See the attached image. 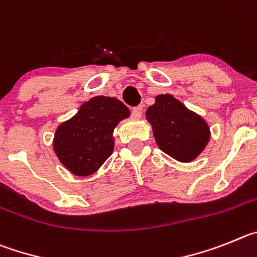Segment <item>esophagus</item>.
<instances>
[{"label":"esophagus","mask_w":257,"mask_h":257,"mask_svg":"<svg viewBox=\"0 0 257 257\" xmlns=\"http://www.w3.org/2000/svg\"><path fill=\"white\" fill-rule=\"evenodd\" d=\"M141 116H142V107H141V106L134 107L133 111H132V117H133L134 120H138L141 119Z\"/></svg>","instance_id":"34e87169"}]
</instances>
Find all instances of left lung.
Returning <instances> with one entry per match:
<instances>
[{
    "mask_svg": "<svg viewBox=\"0 0 257 257\" xmlns=\"http://www.w3.org/2000/svg\"><path fill=\"white\" fill-rule=\"evenodd\" d=\"M146 119L159 149L180 163L196 160L211 137L206 120L169 93L156 96Z\"/></svg>",
    "mask_w": 257,
    "mask_h": 257,
    "instance_id": "1",
    "label": "left lung"
}]
</instances>
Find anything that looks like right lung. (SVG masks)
<instances>
[{"label": "right lung", "instance_id": "1", "mask_svg": "<svg viewBox=\"0 0 257 257\" xmlns=\"http://www.w3.org/2000/svg\"><path fill=\"white\" fill-rule=\"evenodd\" d=\"M129 115V108L117 98L92 97L57 126L52 142L55 155L71 174L92 175L112 154L114 129Z\"/></svg>", "mask_w": 257, "mask_h": 257}]
</instances>
